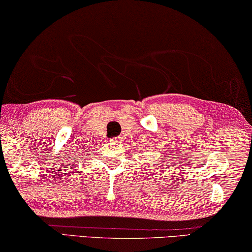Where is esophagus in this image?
<instances>
[{"label": "esophagus", "mask_w": 252, "mask_h": 252, "mask_svg": "<svg viewBox=\"0 0 252 252\" xmlns=\"http://www.w3.org/2000/svg\"><path fill=\"white\" fill-rule=\"evenodd\" d=\"M113 141H114V142H117V143L121 142V137H114Z\"/></svg>", "instance_id": "1"}]
</instances>
